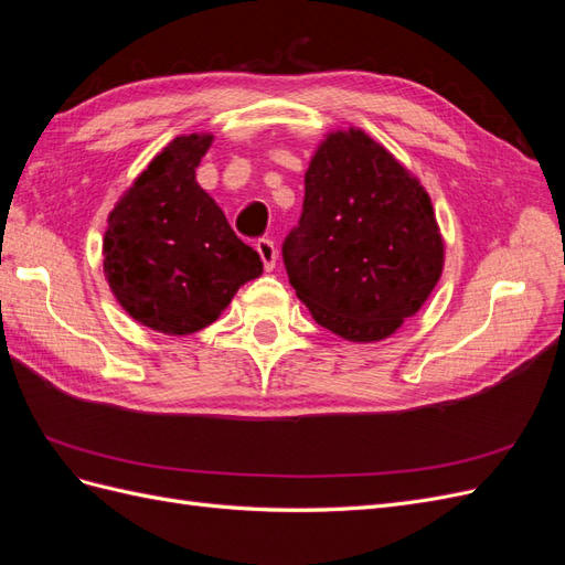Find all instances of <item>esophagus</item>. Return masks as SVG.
Returning <instances> with one entry per match:
<instances>
[{
    "label": "esophagus",
    "instance_id": "1",
    "mask_svg": "<svg viewBox=\"0 0 565 565\" xmlns=\"http://www.w3.org/2000/svg\"><path fill=\"white\" fill-rule=\"evenodd\" d=\"M256 252H259V256H262V262H264V268H266V270H273V268H276L278 252H276V245H273V241H268V237H262V241H256Z\"/></svg>",
    "mask_w": 565,
    "mask_h": 565
}]
</instances>
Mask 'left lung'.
Returning a JSON list of instances; mask_svg holds the SVG:
<instances>
[{"mask_svg":"<svg viewBox=\"0 0 565 565\" xmlns=\"http://www.w3.org/2000/svg\"><path fill=\"white\" fill-rule=\"evenodd\" d=\"M299 226L282 259L324 330L388 339L434 292L446 243L419 179L363 129L324 134L306 169Z\"/></svg>","mask_w":565,"mask_h":565,"instance_id":"1","label":"left lung"}]
</instances>
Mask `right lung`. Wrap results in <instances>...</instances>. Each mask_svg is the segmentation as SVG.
Here are the masks:
<instances>
[{
  "label": "right lung",
  "instance_id": "right-lung-1",
  "mask_svg": "<svg viewBox=\"0 0 565 565\" xmlns=\"http://www.w3.org/2000/svg\"><path fill=\"white\" fill-rule=\"evenodd\" d=\"M212 134L177 136L119 195L104 235L117 303L146 328L183 337L212 324L264 264L202 191L195 169Z\"/></svg>",
  "mask_w": 565,
  "mask_h": 565
}]
</instances>
